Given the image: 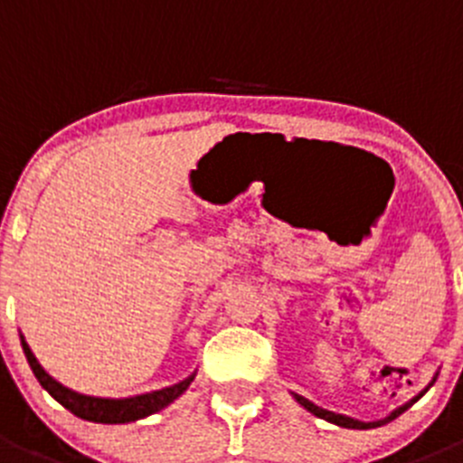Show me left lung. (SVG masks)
Here are the masks:
<instances>
[{"label":"left lung","mask_w":463,"mask_h":463,"mask_svg":"<svg viewBox=\"0 0 463 463\" xmlns=\"http://www.w3.org/2000/svg\"><path fill=\"white\" fill-rule=\"evenodd\" d=\"M436 383V378L431 380V383H429V387H431V384ZM427 387V390H429ZM424 390V392H427ZM422 392V394H424ZM420 394V396H422ZM420 396H415V399H411L406 403V406H401V408H396L394 412H392L390 417H384V420H378V422H359V420H353V417H347V415H338V412H331V411H325V408H320V406H315L313 401H308L306 399V396H298V394H294V399L298 401V403H301V406L306 408V411L308 412H313L315 417H322V420H326V422H331V424H338V427H345V429H375V427H383V424H387V422H392V420H394V417H399L401 412L406 411L408 406H412V403H415L417 399H420Z\"/></svg>","instance_id":"left-lung-1"}]
</instances>
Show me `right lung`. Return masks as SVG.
<instances>
[{
    "instance_id": "1",
    "label": "right lung",
    "mask_w": 463,
    "mask_h": 463,
    "mask_svg": "<svg viewBox=\"0 0 463 463\" xmlns=\"http://www.w3.org/2000/svg\"><path fill=\"white\" fill-rule=\"evenodd\" d=\"M20 343H23V353L30 362L32 371H34L36 380L41 383V387L57 401L62 403L67 411H71L73 415L80 417V420H88V422H99V424H125V422H137L141 417H148L153 412L162 411L169 403H174L183 392L190 387V383L194 380V373L190 378H185L183 383L171 384V387H165V390L148 392V394H138L129 396V399H101V396H88L79 394V392L69 390L64 384L57 383L55 378L43 371L39 362H36L34 353L30 350L27 341L20 336Z\"/></svg>"
}]
</instances>
